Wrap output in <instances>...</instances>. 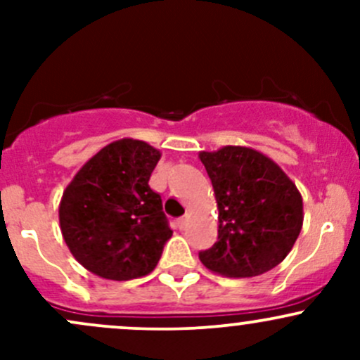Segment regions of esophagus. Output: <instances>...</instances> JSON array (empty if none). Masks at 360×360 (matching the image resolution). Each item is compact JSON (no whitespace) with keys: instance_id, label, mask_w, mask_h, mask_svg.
Masks as SVG:
<instances>
[{"instance_id":"1","label":"esophagus","mask_w":360,"mask_h":360,"mask_svg":"<svg viewBox=\"0 0 360 360\" xmlns=\"http://www.w3.org/2000/svg\"><path fill=\"white\" fill-rule=\"evenodd\" d=\"M186 224H188V216H183L177 219V228H179V230H184V228H186Z\"/></svg>"}]
</instances>
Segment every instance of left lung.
I'll list each match as a JSON object with an SVG mask.
<instances>
[{"mask_svg":"<svg viewBox=\"0 0 360 360\" xmlns=\"http://www.w3.org/2000/svg\"><path fill=\"white\" fill-rule=\"evenodd\" d=\"M219 210L217 242L198 254L224 277H256L291 252L303 226V200L288 174L245 146L200 151Z\"/></svg>","mask_w":360,"mask_h":360,"instance_id":"obj_1","label":"left lung"}]
</instances>
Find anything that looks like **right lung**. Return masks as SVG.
<instances>
[{"label": "right lung", "instance_id": "obj_1", "mask_svg": "<svg viewBox=\"0 0 360 360\" xmlns=\"http://www.w3.org/2000/svg\"><path fill=\"white\" fill-rule=\"evenodd\" d=\"M162 153L144 141L104 146L64 190L59 223L64 242L82 266L108 281L151 274L172 237L162 197L150 188Z\"/></svg>", "mask_w": 360, "mask_h": 360}]
</instances>
